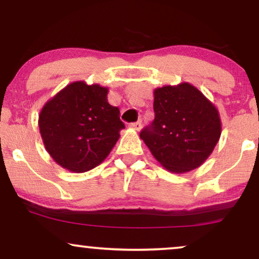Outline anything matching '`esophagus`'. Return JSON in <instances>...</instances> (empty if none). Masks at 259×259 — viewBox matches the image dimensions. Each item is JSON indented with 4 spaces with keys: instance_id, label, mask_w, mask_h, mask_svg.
Wrapping results in <instances>:
<instances>
[{
    "instance_id": "1",
    "label": "esophagus",
    "mask_w": 259,
    "mask_h": 259,
    "mask_svg": "<svg viewBox=\"0 0 259 259\" xmlns=\"http://www.w3.org/2000/svg\"><path fill=\"white\" fill-rule=\"evenodd\" d=\"M131 127H132V128H134V130L139 131V130L141 128V121H136V122H132V123H131Z\"/></svg>"
}]
</instances>
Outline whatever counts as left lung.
Instances as JSON below:
<instances>
[{
	"mask_svg": "<svg viewBox=\"0 0 259 259\" xmlns=\"http://www.w3.org/2000/svg\"><path fill=\"white\" fill-rule=\"evenodd\" d=\"M154 120L140 138L162 167L185 173L199 167L212 153L222 132L218 109L192 84L154 91Z\"/></svg>",
	"mask_w": 259,
	"mask_h": 259,
	"instance_id": "1",
	"label": "left lung"
}]
</instances>
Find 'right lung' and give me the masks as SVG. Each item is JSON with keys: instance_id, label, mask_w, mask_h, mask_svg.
Listing matches in <instances>:
<instances>
[{"instance_id": "obj_1", "label": "right lung", "mask_w": 259, "mask_h": 259, "mask_svg": "<svg viewBox=\"0 0 259 259\" xmlns=\"http://www.w3.org/2000/svg\"><path fill=\"white\" fill-rule=\"evenodd\" d=\"M108 90L75 81L46 102L38 127L46 150L63 168L82 173L107 158L125 128L118 107L107 101Z\"/></svg>"}]
</instances>
